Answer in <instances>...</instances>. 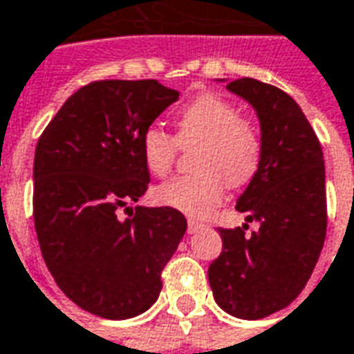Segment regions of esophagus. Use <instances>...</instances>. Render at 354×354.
Segmentation results:
<instances>
[{"instance_id": "1", "label": "esophagus", "mask_w": 354, "mask_h": 354, "mask_svg": "<svg viewBox=\"0 0 354 354\" xmlns=\"http://www.w3.org/2000/svg\"><path fill=\"white\" fill-rule=\"evenodd\" d=\"M202 228H205V224L198 223V221H188V234H196V232H200Z\"/></svg>"}]
</instances>
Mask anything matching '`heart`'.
Masks as SVG:
<instances>
[{
    "label": "heart",
    "instance_id": "heart-1",
    "mask_svg": "<svg viewBox=\"0 0 354 354\" xmlns=\"http://www.w3.org/2000/svg\"><path fill=\"white\" fill-rule=\"evenodd\" d=\"M177 133L149 126L141 136L147 169L156 177L171 171L180 149L198 147L194 166L200 174L167 180L154 190L160 205L190 216H205L223 202L226 183L243 187L262 162V138L252 120L241 117L236 103L223 95L200 94L175 113Z\"/></svg>",
    "mask_w": 354,
    "mask_h": 354
}]
</instances>
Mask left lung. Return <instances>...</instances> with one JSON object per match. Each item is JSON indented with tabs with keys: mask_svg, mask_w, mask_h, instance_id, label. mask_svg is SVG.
Instances as JSON below:
<instances>
[{
	"mask_svg": "<svg viewBox=\"0 0 354 354\" xmlns=\"http://www.w3.org/2000/svg\"><path fill=\"white\" fill-rule=\"evenodd\" d=\"M251 103L262 130V162L236 209L249 228H218L223 252L209 266L216 304L237 319H262L304 290L326 237L324 156L319 139L290 95L257 79L226 84Z\"/></svg>",
	"mask_w": 354,
	"mask_h": 354,
	"instance_id": "1",
	"label": "left lung"
}]
</instances>
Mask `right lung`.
Here are the masks:
<instances>
[{
	"mask_svg": "<svg viewBox=\"0 0 354 354\" xmlns=\"http://www.w3.org/2000/svg\"><path fill=\"white\" fill-rule=\"evenodd\" d=\"M177 100L154 79L94 81L35 147L33 221L45 264L69 300L103 319H131L158 300L162 270L187 232L177 209L128 207L151 180L141 136Z\"/></svg>",
	"mask_w": 354,
	"mask_h": 354,
	"instance_id": "add662e5",
	"label": "right lung"
}]
</instances>
